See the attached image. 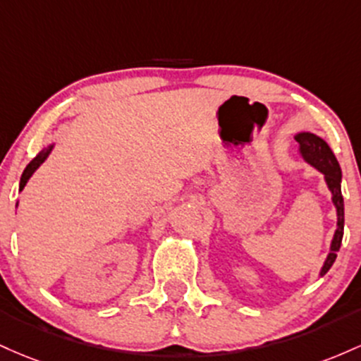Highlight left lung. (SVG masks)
<instances>
[{"instance_id":"left-lung-1","label":"left lung","mask_w":361,"mask_h":361,"mask_svg":"<svg viewBox=\"0 0 361 361\" xmlns=\"http://www.w3.org/2000/svg\"><path fill=\"white\" fill-rule=\"evenodd\" d=\"M295 140L298 143V153L307 164L312 165L324 173V180H326L327 188L331 191V200H333L336 206V214H338V224H336V232L331 242L329 254H327L326 261L321 269V276L331 269L334 264L336 257H338V250L343 242V232H344V201L341 194V167H339L338 160H336L333 149L329 145L314 133H298L295 135Z\"/></svg>"}]
</instances>
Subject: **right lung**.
<instances>
[{
  "label": "right lung",
  "mask_w": 361,
  "mask_h": 361,
  "mask_svg": "<svg viewBox=\"0 0 361 361\" xmlns=\"http://www.w3.org/2000/svg\"><path fill=\"white\" fill-rule=\"evenodd\" d=\"M51 149H52V145L51 147H47V148H44L42 152L39 153L37 157H35L34 160L30 161V164L27 165L25 167V170H23V173H22V179H20V191H23V188H25L27 185V182H28V179H30L32 177V173L35 172V170H37L40 165L44 164V161H46V159L47 157H49V153H51ZM17 206H18V202H17Z\"/></svg>",
  "instance_id": "1"
}]
</instances>
